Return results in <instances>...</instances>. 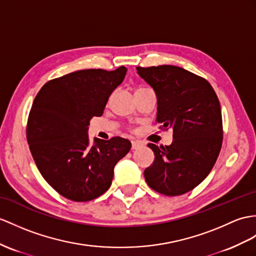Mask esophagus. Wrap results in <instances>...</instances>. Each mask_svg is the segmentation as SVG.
Returning a JSON list of instances; mask_svg holds the SVG:
<instances>
[{
  "instance_id": "34e87169",
  "label": "esophagus",
  "mask_w": 256,
  "mask_h": 256,
  "mask_svg": "<svg viewBox=\"0 0 256 256\" xmlns=\"http://www.w3.org/2000/svg\"><path fill=\"white\" fill-rule=\"evenodd\" d=\"M143 144L141 142H139V141H132V150H136V148H141Z\"/></svg>"
}]
</instances>
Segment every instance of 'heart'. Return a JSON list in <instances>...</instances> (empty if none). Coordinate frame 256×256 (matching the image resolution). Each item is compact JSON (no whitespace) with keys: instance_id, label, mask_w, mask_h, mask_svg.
I'll return each instance as SVG.
<instances>
[{"instance_id":"heart-1","label":"heart","mask_w":256,"mask_h":256,"mask_svg":"<svg viewBox=\"0 0 256 256\" xmlns=\"http://www.w3.org/2000/svg\"><path fill=\"white\" fill-rule=\"evenodd\" d=\"M140 89H141V88H140Z\"/></svg>"}]
</instances>
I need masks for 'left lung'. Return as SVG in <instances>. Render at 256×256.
<instances>
[{
    "instance_id": "obj_1",
    "label": "left lung",
    "mask_w": 256,
    "mask_h": 256,
    "mask_svg": "<svg viewBox=\"0 0 256 256\" xmlns=\"http://www.w3.org/2000/svg\"><path fill=\"white\" fill-rule=\"evenodd\" d=\"M136 72L158 96L156 122L172 129V143L158 148L146 168L150 188L167 196H182L208 177L222 143V110L206 79L172 65L136 67Z\"/></svg>"
}]
</instances>
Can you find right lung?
<instances>
[{
    "instance_id": "right-lung-1",
    "label": "right lung",
    "mask_w": 256,
    "mask_h": 256,
    "mask_svg": "<svg viewBox=\"0 0 256 256\" xmlns=\"http://www.w3.org/2000/svg\"><path fill=\"white\" fill-rule=\"evenodd\" d=\"M127 68L84 70L48 81L31 106L27 122L30 152L42 177L60 196L91 201L106 192L114 167L132 148L129 140L94 138L90 120L102 116L108 100L126 76Z\"/></svg>"
}]
</instances>
